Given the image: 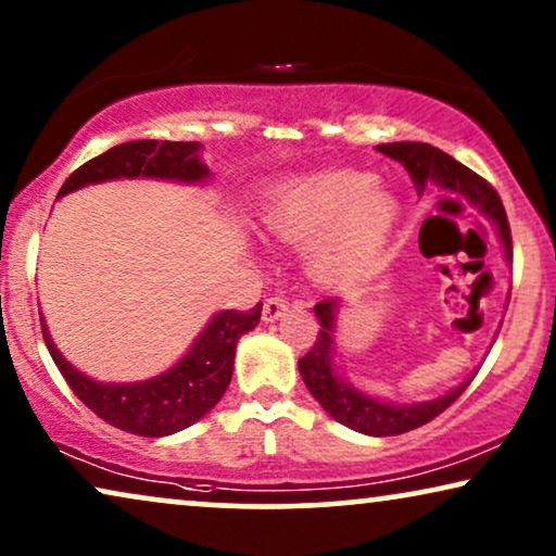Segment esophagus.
<instances>
[{"instance_id": "1", "label": "esophagus", "mask_w": 556, "mask_h": 556, "mask_svg": "<svg viewBox=\"0 0 556 556\" xmlns=\"http://www.w3.org/2000/svg\"><path fill=\"white\" fill-rule=\"evenodd\" d=\"M286 311H288V301L283 299V295H270V299H265V303H263V321L265 324L278 321Z\"/></svg>"}]
</instances>
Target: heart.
Masks as SVG:
<instances>
[{
  "label": "heart",
  "instance_id": "obj_1",
  "mask_svg": "<svg viewBox=\"0 0 556 556\" xmlns=\"http://www.w3.org/2000/svg\"><path fill=\"white\" fill-rule=\"evenodd\" d=\"M397 202L367 172L337 169L273 187L261 219L276 238L314 243L318 278H339L367 263L384 245Z\"/></svg>",
  "mask_w": 556,
  "mask_h": 556
}]
</instances>
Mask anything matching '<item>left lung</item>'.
<instances>
[{"instance_id": "8db88e82", "label": "left lung", "mask_w": 556, "mask_h": 556, "mask_svg": "<svg viewBox=\"0 0 556 556\" xmlns=\"http://www.w3.org/2000/svg\"><path fill=\"white\" fill-rule=\"evenodd\" d=\"M377 151L405 166L420 194L428 185H438V189H443V192L463 194L466 200L473 202L476 207L496 225L504 253L506 257H511V230H508L506 210L504 204H501L496 189H493L483 177H478L476 172L468 169V166L455 162L453 156L430 147V143H379ZM339 308V299H324L314 306L321 329H318L316 344L311 346V352L299 359V369L303 382H306L308 392L314 394L318 405H321L333 420L346 425V428L375 438L402 435V432L415 430L420 428V425L430 422L432 417H438L443 409L451 407L453 402L466 392L470 379L476 377L473 375L466 379V382H460L455 390L443 394V397L413 402V405H394V402L369 397V394L356 390L352 382H346V379L337 371V364H333V354H337V339L333 337H337Z\"/></svg>"}]
</instances>
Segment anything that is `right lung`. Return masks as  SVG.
<instances>
[{"label": "right lung", "mask_w": 556, "mask_h": 556, "mask_svg": "<svg viewBox=\"0 0 556 556\" xmlns=\"http://www.w3.org/2000/svg\"><path fill=\"white\" fill-rule=\"evenodd\" d=\"M202 143L197 141H128L105 154L90 159L65 179L58 197L75 189L111 179H169L185 185H200L210 179L207 164L200 159ZM263 303L250 311H219L204 326L189 352L172 369L143 382H96L65 362L52 344L48 326L42 321V337L60 375L71 384L83 405L113 428L134 432L141 438H164L202 420L223 397L232 379L235 346L242 333L261 321Z\"/></svg>", "instance_id": "1"}]
</instances>
